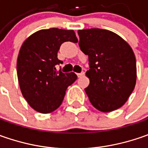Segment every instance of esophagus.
Returning <instances> with one entry per match:
<instances>
[{
	"mask_svg": "<svg viewBox=\"0 0 148 148\" xmlns=\"http://www.w3.org/2000/svg\"><path fill=\"white\" fill-rule=\"evenodd\" d=\"M77 77H82V76H84V75H85V72H84V71H82L81 73H77Z\"/></svg>",
	"mask_w": 148,
	"mask_h": 148,
	"instance_id": "esophagus-1",
	"label": "esophagus"
}]
</instances>
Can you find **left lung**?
I'll return each instance as SVG.
<instances>
[{
	"instance_id": "1",
	"label": "left lung",
	"mask_w": 148,
	"mask_h": 148,
	"mask_svg": "<svg viewBox=\"0 0 148 148\" xmlns=\"http://www.w3.org/2000/svg\"><path fill=\"white\" fill-rule=\"evenodd\" d=\"M81 50L89 57L85 89L91 105L110 112L120 108L132 94L137 79L133 49L114 32L101 29L78 30Z\"/></svg>"
}]
</instances>
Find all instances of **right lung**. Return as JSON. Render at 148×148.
Masks as SVG:
<instances>
[{
	"label": "right lung",
	"mask_w": 148,
	"mask_h": 148,
	"mask_svg": "<svg viewBox=\"0 0 148 148\" xmlns=\"http://www.w3.org/2000/svg\"><path fill=\"white\" fill-rule=\"evenodd\" d=\"M65 42L77 43L73 30L42 29L24 42L17 59V76L24 98L34 110L51 113L59 107L66 88L77 80L74 72L58 71V52Z\"/></svg>",
	"instance_id": "obj_1"
}]
</instances>
